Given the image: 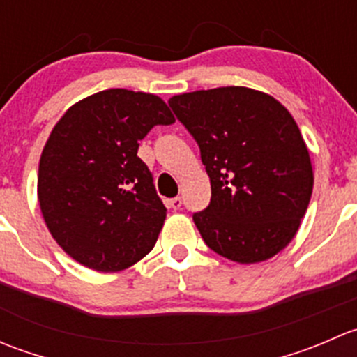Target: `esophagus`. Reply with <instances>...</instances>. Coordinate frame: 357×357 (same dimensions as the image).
I'll use <instances>...</instances> for the list:
<instances>
[{
	"instance_id": "1",
	"label": "esophagus",
	"mask_w": 357,
	"mask_h": 357,
	"mask_svg": "<svg viewBox=\"0 0 357 357\" xmlns=\"http://www.w3.org/2000/svg\"><path fill=\"white\" fill-rule=\"evenodd\" d=\"M183 205V200L179 199V197H174V199H169L167 200V207L174 208V211H178V208H181Z\"/></svg>"
}]
</instances>
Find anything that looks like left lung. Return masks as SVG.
<instances>
[{
	"mask_svg": "<svg viewBox=\"0 0 357 357\" xmlns=\"http://www.w3.org/2000/svg\"><path fill=\"white\" fill-rule=\"evenodd\" d=\"M169 105L199 143L211 178V204L193 214L207 247L240 264L283 250L301 226L314 183L290 112L243 86L183 93Z\"/></svg>",
	"mask_w": 357,
	"mask_h": 357,
	"instance_id": "left-lung-1",
	"label": "left lung"
}]
</instances>
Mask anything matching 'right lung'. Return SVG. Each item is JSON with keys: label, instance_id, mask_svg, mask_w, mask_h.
<instances>
[{"label": "right lung", "instance_id": "add662e5", "mask_svg": "<svg viewBox=\"0 0 357 357\" xmlns=\"http://www.w3.org/2000/svg\"><path fill=\"white\" fill-rule=\"evenodd\" d=\"M172 122L157 95L115 88L74 103L55 124L39 160V207L79 264L122 271L155 245L167 208L138 146Z\"/></svg>", "mask_w": 357, "mask_h": 357}]
</instances>
